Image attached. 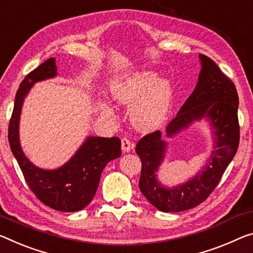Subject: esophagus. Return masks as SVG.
Instances as JSON below:
<instances>
[{
  "instance_id": "esophagus-1",
  "label": "esophagus",
  "mask_w": 253,
  "mask_h": 253,
  "mask_svg": "<svg viewBox=\"0 0 253 253\" xmlns=\"http://www.w3.org/2000/svg\"><path fill=\"white\" fill-rule=\"evenodd\" d=\"M133 146H134V144L131 143L128 138L124 137L122 139V150L125 152V153H127V152H129L131 148H133Z\"/></svg>"
}]
</instances>
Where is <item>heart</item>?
I'll return each mask as SVG.
<instances>
[{"mask_svg": "<svg viewBox=\"0 0 253 253\" xmlns=\"http://www.w3.org/2000/svg\"><path fill=\"white\" fill-rule=\"evenodd\" d=\"M112 97L120 105L134 106L130 119L141 130H153L169 114L173 90L168 80H158L153 72H141L112 89Z\"/></svg>", "mask_w": 253, "mask_h": 253, "instance_id": "heart-1", "label": "heart"}]
</instances>
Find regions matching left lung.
<instances>
[{"instance_id":"left-lung-1","label":"left lung","mask_w":253,"mask_h":253,"mask_svg":"<svg viewBox=\"0 0 253 253\" xmlns=\"http://www.w3.org/2000/svg\"><path fill=\"white\" fill-rule=\"evenodd\" d=\"M199 59L202 70L197 85L177 116L168 124L167 136L173 137L196 120L210 119L214 129L215 146L204 170L186 183L167 188L156 178L168 146L161 138V131L147 134L136 144V153L142 161L139 189L152 205L164 213L190 210L206 200L239 147V95L234 83L213 59L202 54Z\"/></svg>"}]
</instances>
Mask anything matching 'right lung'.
<instances>
[{"mask_svg":"<svg viewBox=\"0 0 253 253\" xmlns=\"http://www.w3.org/2000/svg\"><path fill=\"white\" fill-rule=\"evenodd\" d=\"M57 75L55 58L46 62L28 74L15 94L13 112L9 124V143L28 186L40 202L59 211H78L89 205L98 189L102 170L122 155L118 137L89 136L69 162L56 170L35 167L23 153L19 141V120L28 92L36 82Z\"/></svg>","mask_w":253,"mask_h":253,"instance_id":"right-lung-1","label":"right lung"}]
</instances>
